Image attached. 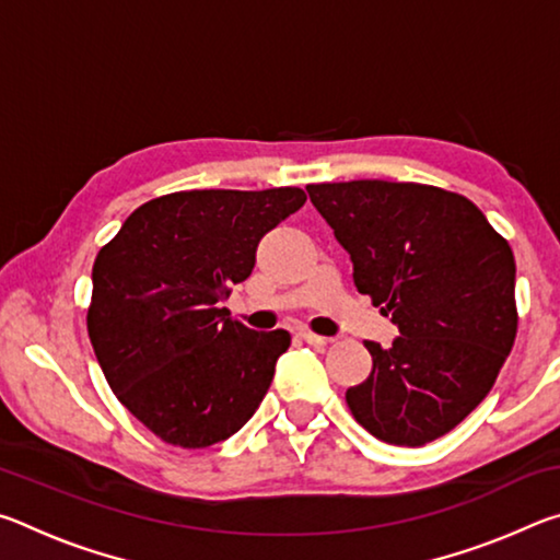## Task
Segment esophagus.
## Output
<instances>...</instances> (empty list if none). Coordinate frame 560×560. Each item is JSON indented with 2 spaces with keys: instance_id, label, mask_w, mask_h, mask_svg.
<instances>
[{
  "instance_id": "1",
  "label": "esophagus",
  "mask_w": 560,
  "mask_h": 560,
  "mask_svg": "<svg viewBox=\"0 0 560 560\" xmlns=\"http://www.w3.org/2000/svg\"><path fill=\"white\" fill-rule=\"evenodd\" d=\"M303 340H306L308 346H314V348H324V346H328L330 340L328 338H324V336H318V334H311V330H301L299 334Z\"/></svg>"
}]
</instances>
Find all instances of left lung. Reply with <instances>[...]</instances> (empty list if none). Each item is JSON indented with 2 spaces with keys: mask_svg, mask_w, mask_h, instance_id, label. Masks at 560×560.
<instances>
[{
  "mask_svg": "<svg viewBox=\"0 0 560 560\" xmlns=\"http://www.w3.org/2000/svg\"><path fill=\"white\" fill-rule=\"evenodd\" d=\"M353 261L355 289L400 338L346 390L358 424L397 447L442 438L489 395L516 338V261L467 197L385 179L308 185Z\"/></svg>",
  "mask_w": 560,
  "mask_h": 560,
  "instance_id": "obj_1",
  "label": "left lung"
}]
</instances>
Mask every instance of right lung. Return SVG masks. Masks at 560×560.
Segmentation results:
<instances>
[{"label": "right lung", "mask_w": 560, "mask_h": 560, "mask_svg": "<svg viewBox=\"0 0 560 560\" xmlns=\"http://www.w3.org/2000/svg\"><path fill=\"white\" fill-rule=\"evenodd\" d=\"M306 192L189 189L140 205L93 261L89 338L120 405L160 440L202 450L257 412L289 330H249L220 303Z\"/></svg>", "instance_id": "add662e5"}]
</instances>
